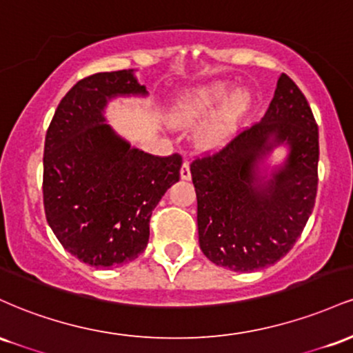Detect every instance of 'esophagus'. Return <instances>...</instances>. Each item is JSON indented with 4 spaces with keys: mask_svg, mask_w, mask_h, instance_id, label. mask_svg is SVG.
I'll use <instances>...</instances> for the list:
<instances>
[{
    "mask_svg": "<svg viewBox=\"0 0 353 353\" xmlns=\"http://www.w3.org/2000/svg\"><path fill=\"white\" fill-rule=\"evenodd\" d=\"M181 179H184V181L190 179V169H189L188 161H184V164H182V168H181Z\"/></svg>",
    "mask_w": 353,
    "mask_h": 353,
    "instance_id": "34e87169",
    "label": "esophagus"
}]
</instances>
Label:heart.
Here are the masks:
<instances>
[{
  "label": "heart",
  "instance_id": "1",
  "mask_svg": "<svg viewBox=\"0 0 353 353\" xmlns=\"http://www.w3.org/2000/svg\"><path fill=\"white\" fill-rule=\"evenodd\" d=\"M222 103L224 108L197 132V144L205 151L224 145L237 128L239 117L245 111L249 99L244 92L230 96V84L224 81L190 88L176 99L171 109V123L177 128H189L201 123Z\"/></svg>",
  "mask_w": 353,
  "mask_h": 353
}]
</instances>
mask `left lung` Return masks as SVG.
Returning a JSON list of instances; mask_svg holds the SVG:
<instances>
[{
	"label": "left lung",
	"mask_w": 353,
	"mask_h": 353,
	"mask_svg": "<svg viewBox=\"0 0 353 353\" xmlns=\"http://www.w3.org/2000/svg\"><path fill=\"white\" fill-rule=\"evenodd\" d=\"M277 147L288 148L286 159L269 166ZM317 165L319 128L312 109L297 84L281 74L261 123L190 164L205 257L234 272L281 261L314 210Z\"/></svg>",
	"instance_id": "8db88e82"
}]
</instances>
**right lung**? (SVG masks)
I'll return each mask as SVG.
<instances>
[{
  "label": "right lung",
  "mask_w": 353,
  "mask_h": 353,
  "mask_svg": "<svg viewBox=\"0 0 353 353\" xmlns=\"http://www.w3.org/2000/svg\"><path fill=\"white\" fill-rule=\"evenodd\" d=\"M148 94L134 70L98 72L68 91L48 128L44 212L61 245L84 264L117 267L144 252L152 210L179 181V154L141 151L104 116L109 101Z\"/></svg>",
  "instance_id": "right-lung-1"
}]
</instances>
